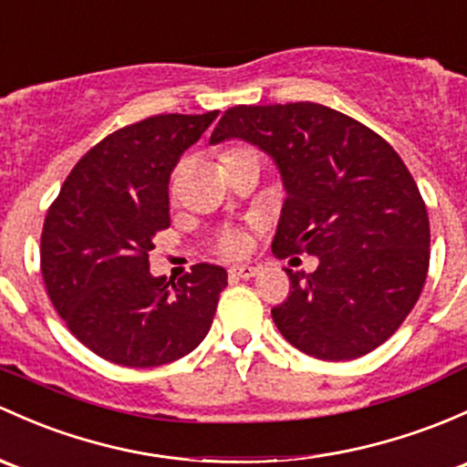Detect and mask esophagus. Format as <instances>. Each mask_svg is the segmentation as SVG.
I'll return each instance as SVG.
<instances>
[{
    "label": "esophagus",
    "mask_w": 467,
    "mask_h": 467,
    "mask_svg": "<svg viewBox=\"0 0 467 467\" xmlns=\"http://www.w3.org/2000/svg\"><path fill=\"white\" fill-rule=\"evenodd\" d=\"M228 273H230V277L250 279V277H254V275H259V268H254V266H233Z\"/></svg>",
    "instance_id": "34e87169"
}]
</instances>
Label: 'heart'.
<instances>
[{"label": "heart", "instance_id": "heart-1", "mask_svg": "<svg viewBox=\"0 0 467 467\" xmlns=\"http://www.w3.org/2000/svg\"><path fill=\"white\" fill-rule=\"evenodd\" d=\"M248 156H257V154H254L253 150H248V147H230V150H225L223 154H221V163H223L225 168H230V165H234L242 159H248ZM179 185H181V168H176L170 176V192L176 194ZM217 248L221 254H225V257H239V254L244 253V248H246V237H244L242 233L225 230V233H221L217 237Z\"/></svg>", "mask_w": 467, "mask_h": 467}]
</instances>
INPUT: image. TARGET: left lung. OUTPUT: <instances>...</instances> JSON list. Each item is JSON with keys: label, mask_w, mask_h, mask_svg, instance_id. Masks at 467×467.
I'll return each instance as SVG.
<instances>
[{"label": "left lung", "mask_w": 467, "mask_h": 467, "mask_svg": "<svg viewBox=\"0 0 467 467\" xmlns=\"http://www.w3.org/2000/svg\"><path fill=\"white\" fill-rule=\"evenodd\" d=\"M257 145L282 174L286 201L275 257L316 254L293 273L291 296L273 308L279 333L306 356L353 360L396 333L423 291L430 219L410 170L362 122L317 105H237L210 143Z\"/></svg>", "instance_id": "obj_1"}]
</instances>
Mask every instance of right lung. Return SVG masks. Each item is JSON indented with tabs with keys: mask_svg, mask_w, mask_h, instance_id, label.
<instances>
[{
	"mask_svg": "<svg viewBox=\"0 0 467 467\" xmlns=\"http://www.w3.org/2000/svg\"><path fill=\"white\" fill-rule=\"evenodd\" d=\"M219 111L161 114L91 147L44 219L39 266L53 306L93 353L159 367L201 345L228 273L196 264L174 279L150 273L154 234L170 228V174Z\"/></svg>",
	"mask_w": 467,
	"mask_h": 467,
	"instance_id": "right-lung-1",
	"label": "right lung"
}]
</instances>
